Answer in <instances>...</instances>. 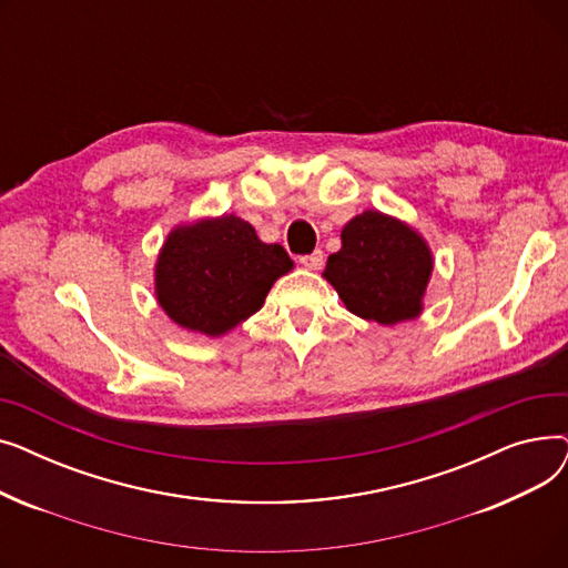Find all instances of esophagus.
Returning a JSON list of instances; mask_svg holds the SVG:
<instances>
[{
    "mask_svg": "<svg viewBox=\"0 0 568 568\" xmlns=\"http://www.w3.org/2000/svg\"><path fill=\"white\" fill-rule=\"evenodd\" d=\"M324 262V253L322 251H313L311 255H302L300 264H304L306 268H320Z\"/></svg>",
    "mask_w": 568,
    "mask_h": 568,
    "instance_id": "34e87169",
    "label": "esophagus"
}]
</instances>
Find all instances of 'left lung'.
I'll return each instance as SVG.
<instances>
[{"instance_id": "obj_1", "label": "left lung", "mask_w": 568, "mask_h": 568, "mask_svg": "<svg viewBox=\"0 0 568 568\" xmlns=\"http://www.w3.org/2000/svg\"><path fill=\"white\" fill-rule=\"evenodd\" d=\"M341 239V251L326 260L324 278L347 311L379 324H398L422 313L433 255L419 234L368 209L343 227Z\"/></svg>"}]
</instances>
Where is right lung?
<instances>
[{
	"label": "right lung",
	"mask_w": 568,
	"mask_h": 568,
	"mask_svg": "<svg viewBox=\"0 0 568 568\" xmlns=\"http://www.w3.org/2000/svg\"><path fill=\"white\" fill-rule=\"evenodd\" d=\"M292 268L278 244H264L239 216L204 219L170 232L156 262V296L179 326L223 336L257 313Z\"/></svg>",
	"instance_id": "right-lung-1"
}]
</instances>
